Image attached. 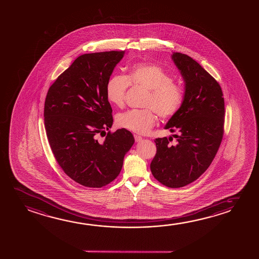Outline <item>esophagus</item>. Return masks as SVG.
<instances>
[{"label": "esophagus", "instance_id": "obj_1", "mask_svg": "<svg viewBox=\"0 0 259 259\" xmlns=\"http://www.w3.org/2000/svg\"><path fill=\"white\" fill-rule=\"evenodd\" d=\"M135 139H136V142H140L143 139V137L140 136H137V135H135Z\"/></svg>", "mask_w": 259, "mask_h": 259}]
</instances>
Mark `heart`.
<instances>
[{"label": "heart", "instance_id": "obj_1", "mask_svg": "<svg viewBox=\"0 0 259 259\" xmlns=\"http://www.w3.org/2000/svg\"><path fill=\"white\" fill-rule=\"evenodd\" d=\"M142 87L147 89L144 109H132L118 114L116 124L138 134H144L153 127L157 114L169 119L178 113L184 100V89L160 65L140 62L132 65L127 75L111 76L106 85L108 102L123 107L128 87Z\"/></svg>", "mask_w": 259, "mask_h": 259}]
</instances>
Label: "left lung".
I'll use <instances>...</instances> for the list:
<instances>
[{
	"instance_id": "8db88e82",
	"label": "left lung",
	"mask_w": 259,
	"mask_h": 259,
	"mask_svg": "<svg viewBox=\"0 0 259 259\" xmlns=\"http://www.w3.org/2000/svg\"><path fill=\"white\" fill-rule=\"evenodd\" d=\"M171 59L185 82L184 100L165 129L177 132L176 144L156 138L151 171L169 188L186 186L210 165L224 134L225 103L221 85L197 61L174 52Z\"/></svg>"
}]
</instances>
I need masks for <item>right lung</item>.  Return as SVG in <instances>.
I'll return each mask as SVG.
<instances>
[{
    "label": "right lung",
    "instance_id": "add662e5",
    "mask_svg": "<svg viewBox=\"0 0 259 259\" xmlns=\"http://www.w3.org/2000/svg\"><path fill=\"white\" fill-rule=\"evenodd\" d=\"M124 53L79 56L58 76L45 99L44 124L51 151L64 172L83 186L101 188L113 182L135 143L123 128L108 132L104 141L97 139L113 124L106 85Z\"/></svg>",
    "mask_w": 259,
    "mask_h": 259
}]
</instances>
